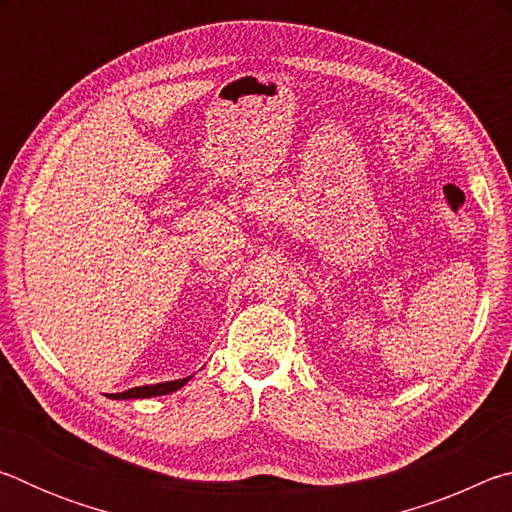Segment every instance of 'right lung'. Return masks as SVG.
<instances>
[{
    "instance_id": "obj_1",
    "label": "right lung",
    "mask_w": 512,
    "mask_h": 512,
    "mask_svg": "<svg viewBox=\"0 0 512 512\" xmlns=\"http://www.w3.org/2000/svg\"><path fill=\"white\" fill-rule=\"evenodd\" d=\"M189 379H192V377L173 379V381H162V384L135 386V388H131V391L112 393V395H108V397H112V400H146V397H160V395H169V393H173V391H178V388H183Z\"/></svg>"
}]
</instances>
